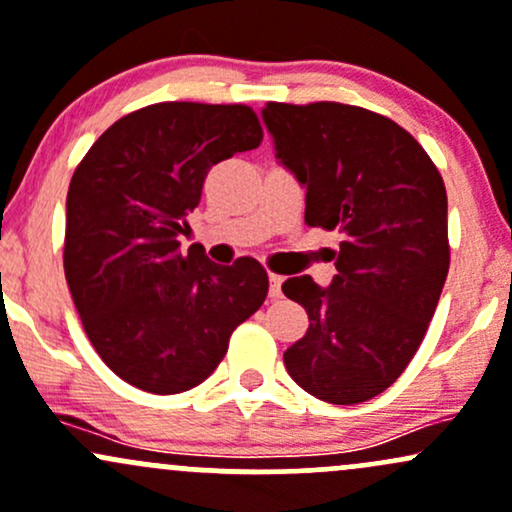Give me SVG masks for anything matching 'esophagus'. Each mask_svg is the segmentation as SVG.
<instances>
[{"label": "esophagus", "mask_w": 512, "mask_h": 512, "mask_svg": "<svg viewBox=\"0 0 512 512\" xmlns=\"http://www.w3.org/2000/svg\"><path fill=\"white\" fill-rule=\"evenodd\" d=\"M282 282L284 277H279V274H269V296H272V299H282Z\"/></svg>", "instance_id": "esophagus-1"}]
</instances>
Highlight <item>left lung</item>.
Wrapping results in <instances>:
<instances>
[{
    "instance_id": "1",
    "label": "left lung",
    "mask_w": 512,
    "mask_h": 512,
    "mask_svg": "<svg viewBox=\"0 0 512 512\" xmlns=\"http://www.w3.org/2000/svg\"><path fill=\"white\" fill-rule=\"evenodd\" d=\"M262 121L306 189L308 226L342 235L330 286L308 274L282 284L308 313L286 372L320 401H369L403 374L435 316L449 269L445 182L411 133L362 106L269 101Z\"/></svg>"
}]
</instances>
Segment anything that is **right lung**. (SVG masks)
I'll return each instance as SVG.
<instances>
[{"label": "right lung", "instance_id": "1", "mask_svg": "<svg viewBox=\"0 0 512 512\" xmlns=\"http://www.w3.org/2000/svg\"><path fill=\"white\" fill-rule=\"evenodd\" d=\"M260 143L250 106L162 101L106 128L72 174L67 286L97 355L136 389L199 386L265 303L257 260L221 267L194 245L179 250L211 167Z\"/></svg>", "mask_w": 512, "mask_h": 512}]
</instances>
